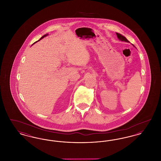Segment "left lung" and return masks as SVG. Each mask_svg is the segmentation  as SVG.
<instances>
[{
    "label": "left lung",
    "mask_w": 161,
    "mask_h": 161,
    "mask_svg": "<svg viewBox=\"0 0 161 161\" xmlns=\"http://www.w3.org/2000/svg\"><path fill=\"white\" fill-rule=\"evenodd\" d=\"M116 35H117L118 38H119L120 40L124 41V42H129V41L127 38H125L124 36H122L121 34H119V33H116Z\"/></svg>",
    "instance_id": "8db88e82"
}]
</instances>
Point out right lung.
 <instances>
[{
	"mask_svg": "<svg viewBox=\"0 0 161 161\" xmlns=\"http://www.w3.org/2000/svg\"><path fill=\"white\" fill-rule=\"evenodd\" d=\"M47 35H48V34H45V35H44V36H42V37H41V38H40V39H39V40H38V41H40V40H42V38H44V37H46V36H47ZM38 41H37V42H38ZM35 42V43H36V42Z\"/></svg>",
	"mask_w": 161,
	"mask_h": 161,
	"instance_id": "obj_1",
	"label": "right lung"
}]
</instances>
